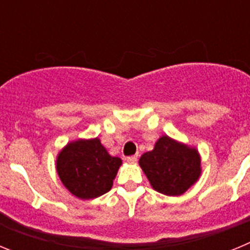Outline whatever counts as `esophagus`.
I'll list each match as a JSON object with an SVG mask.
<instances>
[{"label": "esophagus", "instance_id": "obj_1", "mask_svg": "<svg viewBox=\"0 0 250 250\" xmlns=\"http://www.w3.org/2000/svg\"><path fill=\"white\" fill-rule=\"evenodd\" d=\"M126 160H127V163H130V164H134V163H136V161H138V155L127 156Z\"/></svg>", "mask_w": 250, "mask_h": 250}]
</instances>
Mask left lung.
I'll use <instances>...</instances> for the list:
<instances>
[{
  "mask_svg": "<svg viewBox=\"0 0 250 250\" xmlns=\"http://www.w3.org/2000/svg\"><path fill=\"white\" fill-rule=\"evenodd\" d=\"M139 165L152 189L167 196L183 195L202 176L198 149L167 135H161L154 149L141 155Z\"/></svg>",
  "mask_w": 250,
  "mask_h": 250,
  "instance_id": "obj_1",
  "label": "left lung"
}]
</instances>
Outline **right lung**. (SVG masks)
<instances>
[{"label":"right lung","instance_id":"add662e5","mask_svg":"<svg viewBox=\"0 0 250 250\" xmlns=\"http://www.w3.org/2000/svg\"><path fill=\"white\" fill-rule=\"evenodd\" d=\"M123 160L111 156L99 138L72 140L56 156L63 187L79 199L99 198L110 190Z\"/></svg>","mask_w":250,"mask_h":250}]
</instances>
